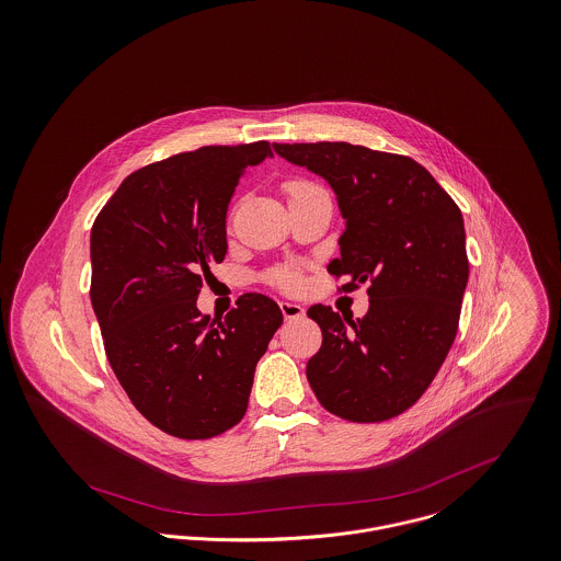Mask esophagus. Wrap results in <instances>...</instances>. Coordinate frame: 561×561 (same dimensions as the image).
Wrapping results in <instances>:
<instances>
[{"mask_svg": "<svg viewBox=\"0 0 561 561\" xmlns=\"http://www.w3.org/2000/svg\"><path fill=\"white\" fill-rule=\"evenodd\" d=\"M279 310H282L286 320H295V318H301L306 313V310L295 301H279Z\"/></svg>", "mask_w": 561, "mask_h": 561, "instance_id": "34e87169", "label": "esophagus"}]
</instances>
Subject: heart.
I'll return each instance as SVG.
<instances>
[{
	"instance_id": "1",
	"label": "heart",
	"mask_w": 561,
	"mask_h": 561,
	"mask_svg": "<svg viewBox=\"0 0 561 561\" xmlns=\"http://www.w3.org/2000/svg\"><path fill=\"white\" fill-rule=\"evenodd\" d=\"M304 187V183H293V185H288V191H295V188ZM275 282L277 284H282V286H295L297 284V275L295 273H290V271H279L277 275H275Z\"/></svg>"
}]
</instances>
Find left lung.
Segmentation results:
<instances>
[{"instance_id": "left-lung-1", "label": "left lung", "mask_w": 561, "mask_h": 561, "mask_svg": "<svg viewBox=\"0 0 561 561\" xmlns=\"http://www.w3.org/2000/svg\"><path fill=\"white\" fill-rule=\"evenodd\" d=\"M273 148L335 193L346 228L329 273L346 277L344 293L370 284L364 318L308 310L322 331L311 389L342 420H391L422 398L454 344L469 279L462 213L409 157L346 141Z\"/></svg>"}]
</instances>
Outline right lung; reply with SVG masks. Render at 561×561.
Listing matches in <instances>:
<instances>
[{"label":"right lung","mask_w":561,"mask_h":561,"mask_svg":"<svg viewBox=\"0 0 561 561\" xmlns=\"http://www.w3.org/2000/svg\"><path fill=\"white\" fill-rule=\"evenodd\" d=\"M273 157L268 141L204 146L146 165L112 195L90 234V299L105 353L135 409L179 438L237 426L279 306L243 295L224 320L195 301L228 251L226 215L239 179Z\"/></svg>","instance_id":"obj_1"}]
</instances>
